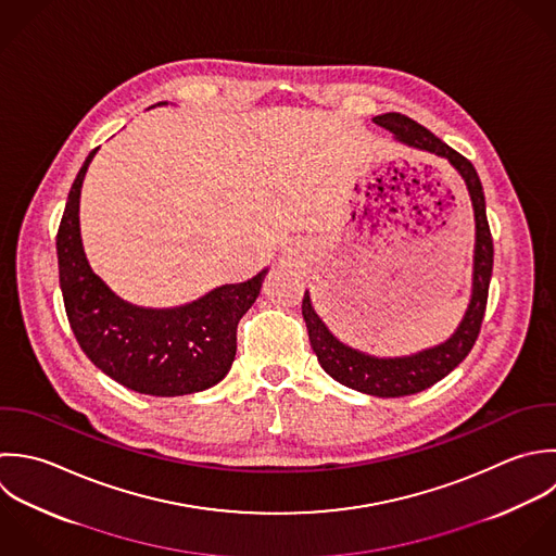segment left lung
Returning <instances> with one entry per match:
<instances>
[{
  "mask_svg": "<svg viewBox=\"0 0 556 556\" xmlns=\"http://www.w3.org/2000/svg\"><path fill=\"white\" fill-rule=\"evenodd\" d=\"M377 125L390 129L401 142L425 149L431 153H438L442 157H448V162L462 173L466 179V186L470 190V199L475 205V220H477V247H475V279H472V301L470 307L455 331V336L429 351H422L412 357H396V359H377L370 355H364L359 351L349 349L340 340L331 336V331L325 327V323L318 318V314L312 307L309 294L303 296V318L307 325L312 349L325 368L327 375H331L342 386L379 396V399H399L418 394L438 381H442L448 372H453L472 351L485 307H488V294H490V279L494 268V240L488 223L485 212V194L481 179L477 175V168L468 157H464L459 151L448 147L444 140H440L433 131H429L425 125L416 123L414 118L388 112L372 118Z\"/></svg>",
  "mask_w": 556,
  "mask_h": 556,
  "instance_id": "obj_1",
  "label": "left lung"
}]
</instances>
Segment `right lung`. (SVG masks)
Masks as SVG:
<instances>
[{
  "instance_id": "right-lung-1",
  "label": "right lung",
  "mask_w": 556,
  "mask_h": 556,
  "mask_svg": "<svg viewBox=\"0 0 556 556\" xmlns=\"http://www.w3.org/2000/svg\"><path fill=\"white\" fill-rule=\"evenodd\" d=\"M94 153L97 149L88 153L68 190L55 236L62 301L73 336L101 372L134 392L184 396L207 390L233 364L238 323L255 303L266 270L175 309H142L121 301L90 270L79 240V190Z\"/></svg>"
}]
</instances>
